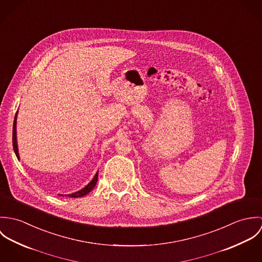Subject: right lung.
Here are the masks:
<instances>
[{
  "label": "right lung",
  "mask_w": 262,
  "mask_h": 262,
  "mask_svg": "<svg viewBox=\"0 0 262 262\" xmlns=\"http://www.w3.org/2000/svg\"><path fill=\"white\" fill-rule=\"evenodd\" d=\"M17 114L16 113V116H15V119H14V124H13V148L15 151V154L17 156L18 159H20V156H19V150H18V144H17V131H16V124H17ZM98 182V171L97 173L95 174V177L93 178V180L85 186L84 187H82L81 189L75 191L74 193H70V194H59V195H66V196H70V198H80V196H83L85 195L86 193H89Z\"/></svg>",
  "instance_id": "right-lung-1"
}]
</instances>
